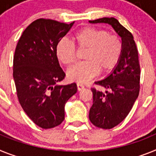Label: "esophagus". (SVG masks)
<instances>
[{
  "label": "esophagus",
  "mask_w": 156,
  "mask_h": 156,
  "mask_svg": "<svg viewBox=\"0 0 156 156\" xmlns=\"http://www.w3.org/2000/svg\"><path fill=\"white\" fill-rule=\"evenodd\" d=\"M77 89H78V91H80V90H82V89H84V86H82V84L77 83Z\"/></svg>",
  "instance_id": "esophagus-1"
}]
</instances>
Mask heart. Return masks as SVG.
<instances>
[{
  "mask_svg": "<svg viewBox=\"0 0 156 156\" xmlns=\"http://www.w3.org/2000/svg\"><path fill=\"white\" fill-rule=\"evenodd\" d=\"M72 40L80 51L86 50V61L74 65L67 70L70 81L86 83L100 71L107 73L119 63L123 50V43L119 35L109 34L106 30L86 27L74 34ZM55 55L63 64L71 65L77 59V49L67 38H62L55 45Z\"/></svg>",
  "mask_w": 156,
  "mask_h": 156,
  "instance_id": "heart-1",
  "label": "heart"
}]
</instances>
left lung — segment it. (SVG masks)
Segmentation results:
<instances>
[{
  "instance_id": "obj_1",
  "label": "left lung",
  "mask_w": 156,
  "mask_h": 156,
  "mask_svg": "<svg viewBox=\"0 0 156 156\" xmlns=\"http://www.w3.org/2000/svg\"><path fill=\"white\" fill-rule=\"evenodd\" d=\"M89 23L112 25L123 43L122 54L115 68L105 79L95 82L106 89L105 93L91 89L93 103L89 110V120L95 126L109 129L126 118L139 95L140 67L138 51L132 34L116 19L104 17Z\"/></svg>"
}]
</instances>
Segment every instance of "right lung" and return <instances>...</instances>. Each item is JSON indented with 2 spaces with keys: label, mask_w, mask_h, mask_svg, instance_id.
<instances>
[{
  "label": "right lung",
  "mask_w": 156,
  "mask_h": 156,
  "mask_svg": "<svg viewBox=\"0 0 156 156\" xmlns=\"http://www.w3.org/2000/svg\"><path fill=\"white\" fill-rule=\"evenodd\" d=\"M52 20L38 19L26 28L13 59V78L19 102L28 117L42 129L60 125L64 106L77 85L59 86L65 73L55 55V45L72 27Z\"/></svg>",
  "instance_id": "right-lung-1"
}]
</instances>
